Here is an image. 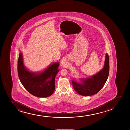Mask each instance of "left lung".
Listing matches in <instances>:
<instances>
[{"instance_id": "8db88e82", "label": "left lung", "mask_w": 130, "mask_h": 130, "mask_svg": "<svg viewBox=\"0 0 130 130\" xmlns=\"http://www.w3.org/2000/svg\"><path fill=\"white\" fill-rule=\"evenodd\" d=\"M109 72V56L106 53L103 69L88 78H82L81 83L72 80L73 88L78 94L82 96L94 95L100 91L105 85Z\"/></svg>"}]
</instances>
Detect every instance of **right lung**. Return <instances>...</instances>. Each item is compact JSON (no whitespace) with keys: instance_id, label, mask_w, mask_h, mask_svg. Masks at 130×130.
I'll list each match as a JSON object with an SVG mask.
<instances>
[{"instance_id":"obj_1","label":"right lung","mask_w":130,"mask_h":130,"mask_svg":"<svg viewBox=\"0 0 130 130\" xmlns=\"http://www.w3.org/2000/svg\"><path fill=\"white\" fill-rule=\"evenodd\" d=\"M59 63H54L41 73L32 72L26 69L20 52L18 60V74L25 89L33 95L40 98L51 96L55 89V79L59 70Z\"/></svg>"}]
</instances>
